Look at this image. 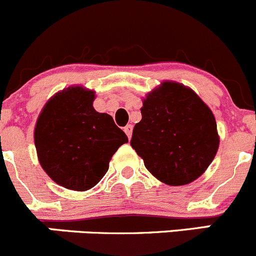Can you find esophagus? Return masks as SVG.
<instances>
[{
	"instance_id": "obj_1",
	"label": "esophagus",
	"mask_w": 256,
	"mask_h": 256,
	"mask_svg": "<svg viewBox=\"0 0 256 256\" xmlns=\"http://www.w3.org/2000/svg\"><path fill=\"white\" fill-rule=\"evenodd\" d=\"M132 130H133V126H132V124H127L124 127V132H126V134H127V136H128V138H130Z\"/></svg>"
}]
</instances>
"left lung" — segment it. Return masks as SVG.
I'll list each match as a JSON object with an SVG mask.
<instances>
[{
  "instance_id": "obj_1",
  "label": "left lung",
  "mask_w": 256,
  "mask_h": 256,
  "mask_svg": "<svg viewBox=\"0 0 256 256\" xmlns=\"http://www.w3.org/2000/svg\"><path fill=\"white\" fill-rule=\"evenodd\" d=\"M140 113L130 146L156 179L184 186L206 172L219 146L216 122L190 88L164 82L146 96Z\"/></svg>"
}]
</instances>
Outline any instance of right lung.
<instances>
[{
  "label": "right lung",
  "mask_w": 256,
  "mask_h": 256,
  "mask_svg": "<svg viewBox=\"0 0 256 256\" xmlns=\"http://www.w3.org/2000/svg\"><path fill=\"white\" fill-rule=\"evenodd\" d=\"M94 92L70 87L50 98L34 129L43 170L70 190H88L104 176L128 136L107 113L93 108Z\"/></svg>",
  "instance_id": "obj_1"
}]
</instances>
